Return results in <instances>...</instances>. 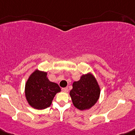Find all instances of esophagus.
<instances>
[{
  "label": "esophagus",
  "instance_id": "esophagus-1",
  "mask_svg": "<svg viewBox=\"0 0 135 135\" xmlns=\"http://www.w3.org/2000/svg\"><path fill=\"white\" fill-rule=\"evenodd\" d=\"M62 90L63 91H64V92H68V88H62Z\"/></svg>",
  "mask_w": 135,
  "mask_h": 135
}]
</instances>
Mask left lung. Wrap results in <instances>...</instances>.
Returning <instances> with one entry per match:
<instances>
[{
  "label": "left lung",
  "mask_w": 135,
  "mask_h": 135,
  "mask_svg": "<svg viewBox=\"0 0 135 135\" xmlns=\"http://www.w3.org/2000/svg\"><path fill=\"white\" fill-rule=\"evenodd\" d=\"M73 105L80 110L92 107L100 95V88L96 79L91 73L83 75L80 80L73 83L69 92Z\"/></svg>",
  "instance_id": "obj_1"
}]
</instances>
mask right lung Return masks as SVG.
<instances>
[{
	"instance_id": "add662e5",
	"label": "right lung",
	"mask_w": 135,
	"mask_h": 135,
	"mask_svg": "<svg viewBox=\"0 0 135 135\" xmlns=\"http://www.w3.org/2000/svg\"><path fill=\"white\" fill-rule=\"evenodd\" d=\"M47 72L36 69L25 84V96L28 103L36 109H45L52 103V101L61 89L56 83L51 82L47 77Z\"/></svg>"
}]
</instances>
